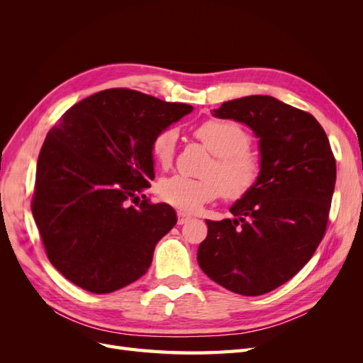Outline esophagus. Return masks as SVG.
<instances>
[{
	"label": "esophagus",
	"mask_w": 363,
	"mask_h": 363,
	"mask_svg": "<svg viewBox=\"0 0 363 363\" xmlns=\"http://www.w3.org/2000/svg\"><path fill=\"white\" fill-rule=\"evenodd\" d=\"M177 215H179V224H180V225L184 224V223H188L189 219H191V216H189L188 213H184V212H179Z\"/></svg>",
	"instance_id": "34e87169"
}]
</instances>
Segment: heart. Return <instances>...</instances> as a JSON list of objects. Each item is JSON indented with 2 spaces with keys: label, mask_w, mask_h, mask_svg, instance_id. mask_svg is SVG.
Instances as JSON below:
<instances>
[{
  "label": "heart",
  "mask_w": 363,
  "mask_h": 363,
  "mask_svg": "<svg viewBox=\"0 0 363 363\" xmlns=\"http://www.w3.org/2000/svg\"><path fill=\"white\" fill-rule=\"evenodd\" d=\"M195 138L215 156L204 172L207 179L195 180L184 175H172L159 183V195L186 212H195L215 200L219 194L228 200L247 195L260 177V159L250 151L251 136L233 121L208 119L195 128ZM177 131L164 128L151 142V156L157 167H171L175 155Z\"/></svg>",
  "instance_id": "obj_1"
}]
</instances>
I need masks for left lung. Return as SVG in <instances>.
<instances>
[{
	"label": "left lung",
	"instance_id": "obj_1",
	"mask_svg": "<svg viewBox=\"0 0 363 363\" xmlns=\"http://www.w3.org/2000/svg\"><path fill=\"white\" fill-rule=\"evenodd\" d=\"M212 115L245 124L259 139L257 184L230 207L233 219L208 221L196 260L225 289L256 296L291 280L325 233L336 162L320 123L269 95L225 101Z\"/></svg>",
	"mask_w": 363,
	"mask_h": 363
}]
</instances>
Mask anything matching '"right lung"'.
Here are the masks:
<instances>
[{"label":"right lung","instance_id":"right-lung-1","mask_svg":"<svg viewBox=\"0 0 363 363\" xmlns=\"http://www.w3.org/2000/svg\"><path fill=\"white\" fill-rule=\"evenodd\" d=\"M192 111L138 91L107 89L74 104L48 131L31 212L63 277L108 294L148 271L177 215L167 203H129L155 180L152 139Z\"/></svg>","mask_w":363,"mask_h":363}]
</instances>
